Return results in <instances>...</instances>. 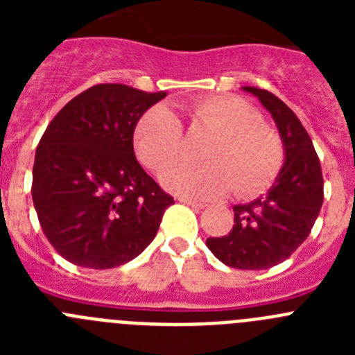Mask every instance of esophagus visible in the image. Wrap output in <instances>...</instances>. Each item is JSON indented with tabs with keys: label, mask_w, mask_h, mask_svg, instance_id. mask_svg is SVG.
Listing matches in <instances>:
<instances>
[{
	"label": "esophagus",
	"mask_w": 355,
	"mask_h": 355,
	"mask_svg": "<svg viewBox=\"0 0 355 355\" xmlns=\"http://www.w3.org/2000/svg\"><path fill=\"white\" fill-rule=\"evenodd\" d=\"M178 200H180V202H183V205H187V206H192V208H196V209L206 208V206L202 205V202H197V200L187 199V197H178Z\"/></svg>",
	"instance_id": "obj_1"
}]
</instances>
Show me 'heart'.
Returning <instances> with one entry per match:
<instances>
[{
	"mask_svg": "<svg viewBox=\"0 0 355 355\" xmlns=\"http://www.w3.org/2000/svg\"><path fill=\"white\" fill-rule=\"evenodd\" d=\"M193 126L213 131L202 165L174 162L159 180L168 192L193 199H216L234 187L238 196H254L272 183L283 165V142L261 124L258 110L236 96L200 97L187 106ZM135 150L147 167L159 171L180 155L183 130L167 106H153L137 122Z\"/></svg>",
	"mask_w": 355,
	"mask_h": 355,
	"instance_id": "1",
	"label": "heart"
}]
</instances>
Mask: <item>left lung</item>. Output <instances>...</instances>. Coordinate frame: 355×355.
Here are the masks:
<instances>
[{
	"label": "left lung",
	"instance_id": "left-lung-1",
	"mask_svg": "<svg viewBox=\"0 0 355 355\" xmlns=\"http://www.w3.org/2000/svg\"><path fill=\"white\" fill-rule=\"evenodd\" d=\"M272 115L283 142L284 163L265 196L233 206L234 225L208 238L216 259L240 270H265L283 263L309 236L322 202L324 178L311 139L299 117L268 90L241 87Z\"/></svg>",
	"mask_w": 355,
	"mask_h": 355
}]
</instances>
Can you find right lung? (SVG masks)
<instances>
[{"instance_id":"right-lung-1","label":"right lung","mask_w":355,"mask_h":355,"mask_svg":"<svg viewBox=\"0 0 355 355\" xmlns=\"http://www.w3.org/2000/svg\"><path fill=\"white\" fill-rule=\"evenodd\" d=\"M165 96L96 85L71 99L44 131L31 197L44 234L67 261L114 268L155 240L174 199L137 162L133 133Z\"/></svg>"}]
</instances>
